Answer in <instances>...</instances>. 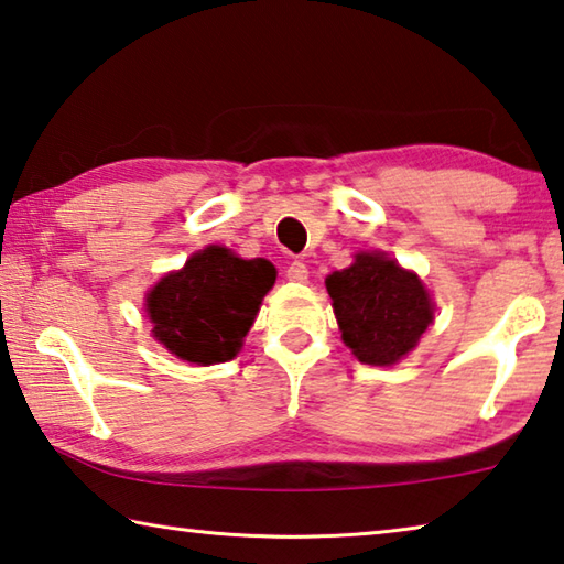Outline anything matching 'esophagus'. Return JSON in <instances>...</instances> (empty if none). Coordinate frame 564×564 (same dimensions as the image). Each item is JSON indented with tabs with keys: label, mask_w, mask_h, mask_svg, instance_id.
<instances>
[{
	"label": "esophagus",
	"mask_w": 564,
	"mask_h": 564,
	"mask_svg": "<svg viewBox=\"0 0 564 564\" xmlns=\"http://www.w3.org/2000/svg\"><path fill=\"white\" fill-rule=\"evenodd\" d=\"M285 279L293 283H305L308 281V265L303 261H291L289 269H285Z\"/></svg>",
	"instance_id": "1"
}]
</instances>
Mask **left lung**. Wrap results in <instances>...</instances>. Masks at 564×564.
Returning <instances> with one entry per match:
<instances>
[{
    "mask_svg": "<svg viewBox=\"0 0 564 564\" xmlns=\"http://www.w3.org/2000/svg\"><path fill=\"white\" fill-rule=\"evenodd\" d=\"M343 340L365 365H394L434 321L422 281L384 253H357L325 279Z\"/></svg>",
    "mask_w": 564,
    "mask_h": 564,
    "instance_id": "obj_1",
    "label": "left lung"
}]
</instances>
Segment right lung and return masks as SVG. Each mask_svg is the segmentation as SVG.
<instances>
[{
	"label": "right lung",
	"instance_id": "1",
	"mask_svg": "<svg viewBox=\"0 0 564 564\" xmlns=\"http://www.w3.org/2000/svg\"><path fill=\"white\" fill-rule=\"evenodd\" d=\"M273 283L275 269L265 259L247 261L224 247H207L150 291L152 335L180 360L227 362Z\"/></svg>",
	"mask_w": 564,
	"mask_h": 564
}]
</instances>
